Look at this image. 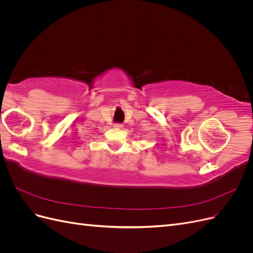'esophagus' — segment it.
Instances as JSON below:
<instances>
[{"label":"esophagus","mask_w":253,"mask_h":253,"mask_svg":"<svg viewBox=\"0 0 253 253\" xmlns=\"http://www.w3.org/2000/svg\"><path fill=\"white\" fill-rule=\"evenodd\" d=\"M122 126H122L121 124H115L114 125V127H116V128H121Z\"/></svg>","instance_id":"obj_1"}]
</instances>
